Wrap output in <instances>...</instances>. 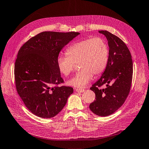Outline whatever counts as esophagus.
Listing matches in <instances>:
<instances>
[{
	"label": "esophagus",
	"instance_id": "34e87169",
	"mask_svg": "<svg viewBox=\"0 0 149 149\" xmlns=\"http://www.w3.org/2000/svg\"><path fill=\"white\" fill-rule=\"evenodd\" d=\"M75 91L76 92H80V93H82L84 92V88H75Z\"/></svg>",
	"mask_w": 149,
	"mask_h": 149
}]
</instances>
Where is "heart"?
<instances>
[{
	"label": "heart",
	"mask_w": 149,
	"mask_h": 149,
	"mask_svg": "<svg viewBox=\"0 0 149 149\" xmlns=\"http://www.w3.org/2000/svg\"><path fill=\"white\" fill-rule=\"evenodd\" d=\"M66 56L57 58V67L65 76L74 70L76 64L81 69L67 84L76 87H84L92 79L93 74H102L108 65L109 50L106 41L101 37L86 38L71 45L65 52Z\"/></svg>",
	"instance_id": "obj_1"
}]
</instances>
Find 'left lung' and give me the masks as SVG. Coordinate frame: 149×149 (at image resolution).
Segmentation results:
<instances>
[{"label": "left lung", "instance_id": "1", "mask_svg": "<svg viewBox=\"0 0 149 149\" xmlns=\"http://www.w3.org/2000/svg\"><path fill=\"white\" fill-rule=\"evenodd\" d=\"M108 40L109 60L102 77L91 87L95 100L89 108L97 116L106 117L119 109L130 91L133 78V61L128 47L123 41L106 31H100ZM103 85L104 89L100 87Z\"/></svg>", "mask_w": 149, "mask_h": 149}]
</instances>
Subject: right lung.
<instances>
[{"mask_svg":"<svg viewBox=\"0 0 149 149\" xmlns=\"http://www.w3.org/2000/svg\"><path fill=\"white\" fill-rule=\"evenodd\" d=\"M79 32H43L29 39L18 51L15 64L16 91L26 108L35 116L52 118L64 108L73 92L63 83L57 58Z\"/></svg>","mask_w":149,"mask_h":149,"instance_id":"right-lung-1","label":"right lung"}]
</instances>
